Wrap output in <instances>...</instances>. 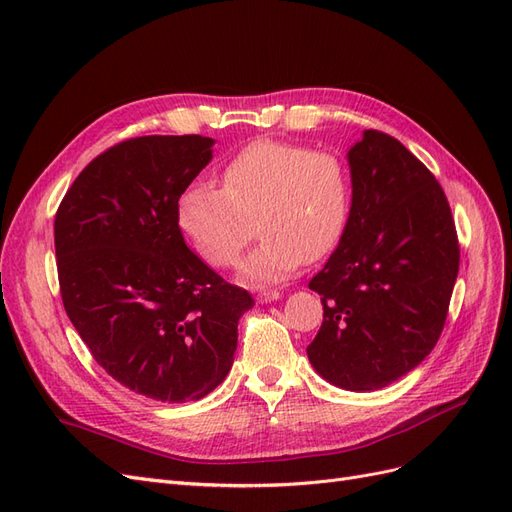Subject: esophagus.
<instances>
[{"instance_id": "1", "label": "esophagus", "mask_w": 512, "mask_h": 512, "mask_svg": "<svg viewBox=\"0 0 512 512\" xmlns=\"http://www.w3.org/2000/svg\"><path fill=\"white\" fill-rule=\"evenodd\" d=\"M282 297V292L280 290H260L258 292V303H271V301H277Z\"/></svg>"}]
</instances>
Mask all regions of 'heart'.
<instances>
[{"mask_svg": "<svg viewBox=\"0 0 512 512\" xmlns=\"http://www.w3.org/2000/svg\"><path fill=\"white\" fill-rule=\"evenodd\" d=\"M350 215V175L335 153L262 138L241 149L222 173V190L196 183L177 200L175 220L194 252L218 269L235 267L254 237L260 245L243 262L256 286L282 282L327 256Z\"/></svg>", "mask_w": 512, "mask_h": 512, "instance_id": "heart-1", "label": "heart"}]
</instances>
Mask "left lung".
I'll return each mask as SVG.
<instances>
[{
    "label": "left lung",
    "instance_id": "1",
    "mask_svg": "<svg viewBox=\"0 0 512 512\" xmlns=\"http://www.w3.org/2000/svg\"><path fill=\"white\" fill-rule=\"evenodd\" d=\"M352 205L309 288L322 327L309 363L346 391H378L438 344L459 271V241L444 190L397 138L365 130L348 151Z\"/></svg>",
    "mask_w": 512,
    "mask_h": 512
}]
</instances>
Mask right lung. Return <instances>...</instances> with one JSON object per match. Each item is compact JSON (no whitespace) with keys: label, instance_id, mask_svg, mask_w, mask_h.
Wrapping results in <instances>:
<instances>
[{"label":"right lung","instance_id":"obj_1","mask_svg":"<svg viewBox=\"0 0 512 512\" xmlns=\"http://www.w3.org/2000/svg\"><path fill=\"white\" fill-rule=\"evenodd\" d=\"M213 143L198 134L123 141L83 168L55 215L74 329L108 376L168 404L203 399L226 378L239 318L254 305L185 245L175 220Z\"/></svg>","mask_w":512,"mask_h":512}]
</instances>
